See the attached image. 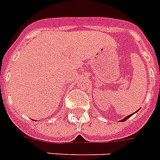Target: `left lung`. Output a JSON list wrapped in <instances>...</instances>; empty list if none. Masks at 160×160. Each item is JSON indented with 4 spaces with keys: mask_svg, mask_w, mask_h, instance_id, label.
I'll use <instances>...</instances> for the list:
<instances>
[{
    "mask_svg": "<svg viewBox=\"0 0 160 160\" xmlns=\"http://www.w3.org/2000/svg\"><path fill=\"white\" fill-rule=\"evenodd\" d=\"M136 112H137V111H136ZM136 112H134V113H133V114H129V115H128V116L124 117V119H121V120H120V121H121V122H124V121H125V120H127V119H129V117H131L132 115H133V114H135V113H136Z\"/></svg>",
    "mask_w": 160,
    "mask_h": 160,
    "instance_id": "left-lung-1",
    "label": "left lung"
}]
</instances>
